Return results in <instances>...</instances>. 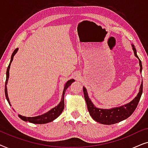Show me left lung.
I'll use <instances>...</instances> for the list:
<instances>
[{"instance_id":"left-lung-1","label":"left lung","mask_w":148,"mask_h":148,"mask_svg":"<svg viewBox=\"0 0 148 148\" xmlns=\"http://www.w3.org/2000/svg\"><path fill=\"white\" fill-rule=\"evenodd\" d=\"M133 46V50L134 51L135 56L137 58H139L137 55L136 49ZM139 66H140V72L141 73L142 71V64L141 61L139 58ZM83 91L84 93V98L86 100L87 106L89 112L92 119L97 122L102 123L104 125H112L121 122L125 119H126L131 116L136 109L138 103L140 100L141 94L143 92V83L141 82V84L139 88V92L137 94V96L129 102V104H127L123 106L118 107V108H114L111 109H100L94 106V105L91 102L90 99L89 98L88 92H87L86 89L83 88Z\"/></svg>"}]
</instances>
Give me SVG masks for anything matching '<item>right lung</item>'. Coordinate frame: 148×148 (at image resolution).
Here are the masks:
<instances>
[{
    "label": "right lung",
    "mask_w": 148,
    "mask_h": 148,
    "mask_svg": "<svg viewBox=\"0 0 148 148\" xmlns=\"http://www.w3.org/2000/svg\"><path fill=\"white\" fill-rule=\"evenodd\" d=\"M17 50H18V48H16V49L13 51V54H12L11 61H10V63L9 64V66H8L7 70V78H6V82H5V93L6 98H7L8 102H9V104L10 105H11V104H10V101H9V97H8L7 85L8 79H9L10 66H11V62L13 61V56L16 54V52H17ZM73 82H75L74 79H71V80H69L68 82L65 84V86H64V87L63 92H62L61 101H60L59 104H58L57 106L54 107V108H53L52 109H51L50 110L48 111V112H46L44 114L40 115V116H34V117H26V116H21V115H19V116L22 119V120H23L25 121H28V122H29V123H35V124H45V123H50V122H51V121H54V119H56V118H57V117L59 116L60 114H61V112H62V111H63L64 107V93H65L66 89L68 88V87L70 86Z\"/></svg>",
    "instance_id": "right-lung-1"
}]
</instances>
